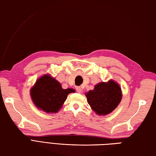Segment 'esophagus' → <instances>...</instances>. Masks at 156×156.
I'll return each instance as SVG.
<instances>
[{"label": "esophagus", "mask_w": 156, "mask_h": 156, "mask_svg": "<svg viewBox=\"0 0 156 156\" xmlns=\"http://www.w3.org/2000/svg\"><path fill=\"white\" fill-rule=\"evenodd\" d=\"M76 91H77L78 92H79V93H80V92H82V88L80 87H76Z\"/></svg>", "instance_id": "34e87169"}]
</instances>
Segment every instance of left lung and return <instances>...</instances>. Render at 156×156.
Wrapping results in <instances>:
<instances>
[{
    "instance_id": "left-lung-1",
    "label": "left lung",
    "mask_w": 156,
    "mask_h": 156,
    "mask_svg": "<svg viewBox=\"0 0 156 156\" xmlns=\"http://www.w3.org/2000/svg\"><path fill=\"white\" fill-rule=\"evenodd\" d=\"M86 96L92 110L100 115H107L114 111L122 97L120 87L112 80L97 84L94 90L89 91Z\"/></svg>"
}]
</instances>
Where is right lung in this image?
Returning a JSON list of instances; mask_svg holds the SVG:
<instances>
[{"instance_id": "right-lung-1", "label": "right lung", "mask_w": 156, "mask_h": 156, "mask_svg": "<svg viewBox=\"0 0 156 156\" xmlns=\"http://www.w3.org/2000/svg\"><path fill=\"white\" fill-rule=\"evenodd\" d=\"M74 92L72 88L63 89L59 82L45 75L35 82L31 90V96L37 108L46 112H56L62 107L68 94Z\"/></svg>"}]
</instances>
